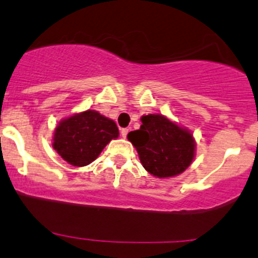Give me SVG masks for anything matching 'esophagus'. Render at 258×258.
<instances>
[{"label": "esophagus", "mask_w": 258, "mask_h": 258, "mask_svg": "<svg viewBox=\"0 0 258 258\" xmlns=\"http://www.w3.org/2000/svg\"><path fill=\"white\" fill-rule=\"evenodd\" d=\"M120 132H121V136L123 138H126L127 134H128V128H121Z\"/></svg>", "instance_id": "34e87169"}]
</instances>
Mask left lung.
<instances>
[{
  "label": "left lung",
  "mask_w": 258,
  "mask_h": 258,
  "mask_svg": "<svg viewBox=\"0 0 258 258\" xmlns=\"http://www.w3.org/2000/svg\"><path fill=\"white\" fill-rule=\"evenodd\" d=\"M140 130L127 135L143 168L158 178L181 174L195 157V140L189 130L159 113L141 117Z\"/></svg>",
  "instance_id": "left-lung-1"
}]
</instances>
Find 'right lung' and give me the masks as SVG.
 I'll return each instance as SVG.
<instances>
[{
    "mask_svg": "<svg viewBox=\"0 0 258 258\" xmlns=\"http://www.w3.org/2000/svg\"><path fill=\"white\" fill-rule=\"evenodd\" d=\"M115 121L95 110L74 113L56 124L53 148L74 167H85L99 157L111 140L118 137Z\"/></svg>",
    "mask_w": 258,
    "mask_h": 258,
    "instance_id": "obj_1",
    "label": "right lung"
}]
</instances>
